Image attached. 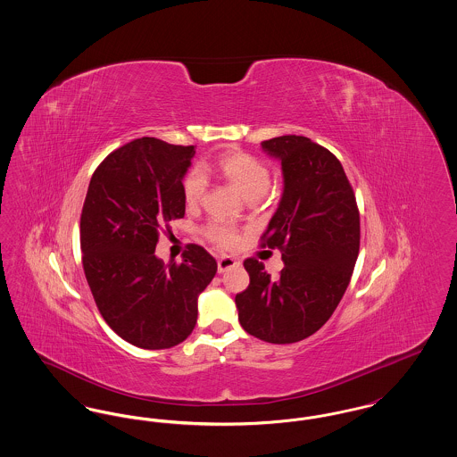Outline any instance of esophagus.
<instances>
[{
	"mask_svg": "<svg viewBox=\"0 0 457 457\" xmlns=\"http://www.w3.org/2000/svg\"><path fill=\"white\" fill-rule=\"evenodd\" d=\"M239 265V262L235 259V257H229V255H224V257H220L218 261V270L222 274V272H226L228 269H233V267H237Z\"/></svg>",
	"mask_w": 457,
	"mask_h": 457,
	"instance_id": "1",
	"label": "esophagus"
}]
</instances>
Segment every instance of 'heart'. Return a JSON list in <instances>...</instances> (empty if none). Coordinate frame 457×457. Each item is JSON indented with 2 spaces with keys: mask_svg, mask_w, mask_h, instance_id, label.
Instances as JSON below:
<instances>
[{
  "mask_svg": "<svg viewBox=\"0 0 457 457\" xmlns=\"http://www.w3.org/2000/svg\"><path fill=\"white\" fill-rule=\"evenodd\" d=\"M202 171H214L246 200L261 198L270 187L269 166L253 154L243 151H226L220 154L212 166H202ZM194 170L183 179V198L188 207H198L207 194V178ZM204 235L220 248H233L238 243V229L220 219H212Z\"/></svg>",
  "mask_w": 457,
  "mask_h": 457,
  "instance_id": "heart-1",
  "label": "heart"
}]
</instances>
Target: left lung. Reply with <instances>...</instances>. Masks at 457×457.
<instances>
[{
	"instance_id": "1",
	"label": "left lung",
	"mask_w": 457,
	"mask_h": 457,
	"mask_svg": "<svg viewBox=\"0 0 457 457\" xmlns=\"http://www.w3.org/2000/svg\"><path fill=\"white\" fill-rule=\"evenodd\" d=\"M283 166L284 192L261 246L278 248L272 278L257 259L243 262L250 284L238 293L241 327L272 345H291L326 324L348 287L360 250L356 196L339 159L302 135L262 142Z\"/></svg>"
}]
</instances>
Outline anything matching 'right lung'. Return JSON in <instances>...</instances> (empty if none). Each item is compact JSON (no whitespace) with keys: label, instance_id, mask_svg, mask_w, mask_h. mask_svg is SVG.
Returning <instances> with one entry per match:
<instances>
[{"label":"right lung","instance_id":"obj_1","mask_svg":"<svg viewBox=\"0 0 457 457\" xmlns=\"http://www.w3.org/2000/svg\"><path fill=\"white\" fill-rule=\"evenodd\" d=\"M195 145L131 140L97 166L80 216L82 265L103 319L142 349L173 348L196 324V298L218 272L202 246L183 262L155 257L161 231L185 216L183 176Z\"/></svg>","mask_w":457,"mask_h":457}]
</instances>
